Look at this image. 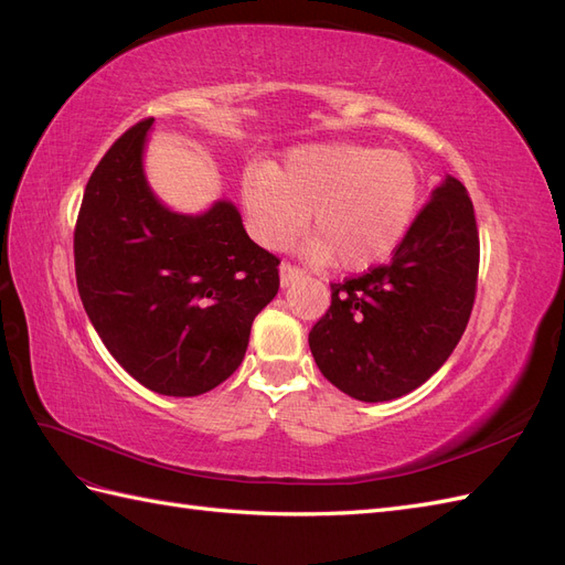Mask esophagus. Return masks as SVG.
I'll list each match as a JSON object with an SVG mask.
<instances>
[{"label": "esophagus", "instance_id": "1", "mask_svg": "<svg viewBox=\"0 0 565 565\" xmlns=\"http://www.w3.org/2000/svg\"><path fill=\"white\" fill-rule=\"evenodd\" d=\"M301 276H303V270H301L299 266L289 264V262H282V264H280V282H282V285L295 282V280L301 278Z\"/></svg>", "mask_w": 565, "mask_h": 565}]
</instances>
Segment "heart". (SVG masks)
I'll return each instance as SVG.
<instances>
[{"mask_svg":"<svg viewBox=\"0 0 565 565\" xmlns=\"http://www.w3.org/2000/svg\"><path fill=\"white\" fill-rule=\"evenodd\" d=\"M422 200L417 162L401 150L365 143H322L289 152L278 169L256 167L243 181L252 235L285 247L309 224L318 259L363 270L396 249Z\"/></svg>","mask_w":565,"mask_h":565,"instance_id":"1","label":"heart"}]
</instances>
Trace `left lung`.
I'll return each instance as SVG.
<instances>
[{
	"instance_id": "1",
	"label": "left lung",
	"mask_w": 565,
	"mask_h": 565,
	"mask_svg": "<svg viewBox=\"0 0 565 565\" xmlns=\"http://www.w3.org/2000/svg\"><path fill=\"white\" fill-rule=\"evenodd\" d=\"M478 259L473 202L448 177L386 264L330 282V309L309 332L322 377L365 403L422 386L467 330Z\"/></svg>"
}]
</instances>
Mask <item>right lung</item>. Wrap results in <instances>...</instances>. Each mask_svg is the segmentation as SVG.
I'll list each match as a JSON object with an SVG mask.
<instances>
[{"label":"right lung","instance_id":"1","mask_svg":"<svg viewBox=\"0 0 565 565\" xmlns=\"http://www.w3.org/2000/svg\"><path fill=\"white\" fill-rule=\"evenodd\" d=\"M152 117L108 148L84 188L75 278L94 330L136 382L200 396L241 367L252 322L278 295L280 259L249 241L231 202L169 212L141 169Z\"/></svg>","mask_w":565,"mask_h":565}]
</instances>
